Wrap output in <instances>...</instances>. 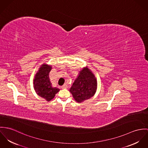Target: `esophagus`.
<instances>
[{"label":"esophagus","instance_id":"1","mask_svg":"<svg viewBox=\"0 0 148 148\" xmlns=\"http://www.w3.org/2000/svg\"><path fill=\"white\" fill-rule=\"evenodd\" d=\"M61 88H62V89H65V88H67V85L66 84H64L61 87Z\"/></svg>","mask_w":148,"mask_h":148}]
</instances>
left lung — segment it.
I'll return each instance as SVG.
<instances>
[{"instance_id": "left-lung-1", "label": "left lung", "mask_w": 148, "mask_h": 148, "mask_svg": "<svg viewBox=\"0 0 148 148\" xmlns=\"http://www.w3.org/2000/svg\"><path fill=\"white\" fill-rule=\"evenodd\" d=\"M97 89V79L92 71L87 67L79 71L78 76L70 89V92L76 101L81 103L92 97Z\"/></svg>"}]
</instances>
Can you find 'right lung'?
Returning a JSON list of instances; mask_svg holds the SVG:
<instances>
[{
	"mask_svg": "<svg viewBox=\"0 0 148 148\" xmlns=\"http://www.w3.org/2000/svg\"><path fill=\"white\" fill-rule=\"evenodd\" d=\"M51 69V66L50 65L45 64L42 65L33 80V86L37 94L48 101L54 98L60 91L59 88L51 86L49 77Z\"/></svg>",
	"mask_w": 148,
	"mask_h": 148,
	"instance_id": "right-lung-1",
	"label": "right lung"
}]
</instances>
